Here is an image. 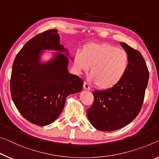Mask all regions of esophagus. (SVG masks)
<instances>
[{"label":"esophagus","instance_id":"obj_1","mask_svg":"<svg viewBox=\"0 0 159 159\" xmlns=\"http://www.w3.org/2000/svg\"><path fill=\"white\" fill-rule=\"evenodd\" d=\"M83 89L85 90H90L89 85L88 84V83H87L86 82H84V84H83Z\"/></svg>","mask_w":159,"mask_h":159}]
</instances>
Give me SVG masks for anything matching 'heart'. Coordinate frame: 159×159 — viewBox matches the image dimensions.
Masks as SVG:
<instances>
[{
    "instance_id": "obj_1",
    "label": "heart",
    "mask_w": 159,
    "mask_h": 159,
    "mask_svg": "<svg viewBox=\"0 0 159 159\" xmlns=\"http://www.w3.org/2000/svg\"><path fill=\"white\" fill-rule=\"evenodd\" d=\"M77 71L87 72L100 89H110L124 77L129 65V56L125 50L108 43H91L74 57Z\"/></svg>"
}]
</instances>
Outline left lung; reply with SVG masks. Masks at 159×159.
I'll list each match as a JSON object with an SVG mask.
<instances>
[{"instance_id":"1","label":"left lung","mask_w":159,"mask_h":159,"mask_svg":"<svg viewBox=\"0 0 159 159\" xmlns=\"http://www.w3.org/2000/svg\"><path fill=\"white\" fill-rule=\"evenodd\" d=\"M120 44L129 56L125 74L110 89L92 92L93 104L87 110L90 123L99 131H114L127 125L137 116L144 99L149 77L145 60L138 50Z\"/></svg>"}]
</instances>
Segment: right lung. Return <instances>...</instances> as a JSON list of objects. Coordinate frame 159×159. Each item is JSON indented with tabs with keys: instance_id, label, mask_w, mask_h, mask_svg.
I'll return each mask as SVG.
<instances>
[{
	"instance_id": "obj_1",
	"label": "right lung",
	"mask_w": 159,
	"mask_h": 159,
	"mask_svg": "<svg viewBox=\"0 0 159 159\" xmlns=\"http://www.w3.org/2000/svg\"><path fill=\"white\" fill-rule=\"evenodd\" d=\"M57 30H48L27 42L15 58L11 93L24 118L38 126L52 124L62 112L66 98L81 92L83 81L68 72L69 52L60 44ZM55 50L52 60L43 63V50Z\"/></svg>"
}]
</instances>
